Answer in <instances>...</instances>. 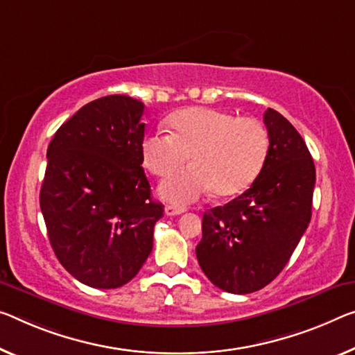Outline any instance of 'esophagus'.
<instances>
[{
	"label": "esophagus",
	"mask_w": 355,
	"mask_h": 355,
	"mask_svg": "<svg viewBox=\"0 0 355 355\" xmlns=\"http://www.w3.org/2000/svg\"><path fill=\"white\" fill-rule=\"evenodd\" d=\"M184 211H185V206H179V205H166L165 206L166 216H178V214H182Z\"/></svg>",
	"instance_id": "esophagus-1"
}]
</instances>
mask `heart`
I'll return each mask as SVG.
<instances>
[{"instance_id": "1", "label": "heart", "mask_w": 355, "mask_h": 355, "mask_svg": "<svg viewBox=\"0 0 355 355\" xmlns=\"http://www.w3.org/2000/svg\"><path fill=\"white\" fill-rule=\"evenodd\" d=\"M171 133L157 130L141 146L144 166L165 178L189 159L184 170L160 185L173 203H190L214 190L234 196L255 181L268 152V133L254 117H234L212 107H185L168 121Z\"/></svg>"}]
</instances>
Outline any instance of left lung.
Segmentation results:
<instances>
[{
    "label": "left lung",
    "instance_id": "1",
    "mask_svg": "<svg viewBox=\"0 0 355 355\" xmlns=\"http://www.w3.org/2000/svg\"><path fill=\"white\" fill-rule=\"evenodd\" d=\"M270 147L252 185L203 214L196 246L201 270L216 287L250 293L268 286L306 232L315 168L293 125L275 109L263 114Z\"/></svg>",
    "mask_w": 355,
    "mask_h": 355
}]
</instances>
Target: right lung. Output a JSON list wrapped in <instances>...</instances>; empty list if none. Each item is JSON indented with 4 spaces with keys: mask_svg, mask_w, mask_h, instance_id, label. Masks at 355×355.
<instances>
[{
    "mask_svg": "<svg viewBox=\"0 0 355 355\" xmlns=\"http://www.w3.org/2000/svg\"><path fill=\"white\" fill-rule=\"evenodd\" d=\"M144 105L127 95L79 109L47 147L40 205L51 246L71 276L117 288L152 252L163 205L143 170Z\"/></svg>",
    "mask_w": 355,
    "mask_h": 355,
    "instance_id": "1",
    "label": "right lung"
}]
</instances>
